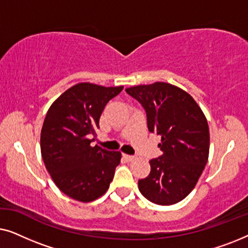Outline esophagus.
<instances>
[{"mask_svg": "<svg viewBox=\"0 0 248 248\" xmlns=\"http://www.w3.org/2000/svg\"><path fill=\"white\" fill-rule=\"evenodd\" d=\"M123 157L126 159L127 161H132V160H134V159H135L134 155H123Z\"/></svg>", "mask_w": 248, "mask_h": 248, "instance_id": "34e87169", "label": "esophagus"}]
</instances>
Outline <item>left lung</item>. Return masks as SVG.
Returning a JSON list of instances; mask_svg holds the SVG:
<instances>
[{
    "label": "left lung",
    "mask_w": 248,
    "mask_h": 248,
    "mask_svg": "<svg viewBox=\"0 0 248 248\" xmlns=\"http://www.w3.org/2000/svg\"><path fill=\"white\" fill-rule=\"evenodd\" d=\"M147 111L148 130L160 135L164 152L151 159V171L139 181L145 199L159 205L184 200L195 187L209 158L210 132L201 107L185 90L167 82L126 88Z\"/></svg>",
    "instance_id": "1"
}]
</instances>
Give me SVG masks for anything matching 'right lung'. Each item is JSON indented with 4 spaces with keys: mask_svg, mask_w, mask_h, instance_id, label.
I'll use <instances>...</instances> for the list:
<instances>
[{
    "mask_svg": "<svg viewBox=\"0 0 248 248\" xmlns=\"http://www.w3.org/2000/svg\"><path fill=\"white\" fill-rule=\"evenodd\" d=\"M123 88L77 83L47 111L40 133L42 157L55 185L71 199L88 203L109 188L122 154L91 142L105 106Z\"/></svg>",
    "mask_w": 248,
    "mask_h": 248,
    "instance_id": "obj_1",
    "label": "right lung"
}]
</instances>
